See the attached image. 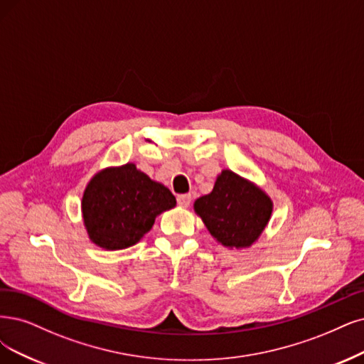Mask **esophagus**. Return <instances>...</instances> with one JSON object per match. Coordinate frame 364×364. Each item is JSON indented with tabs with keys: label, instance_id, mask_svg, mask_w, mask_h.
<instances>
[{
	"label": "esophagus",
	"instance_id": "obj_1",
	"mask_svg": "<svg viewBox=\"0 0 364 364\" xmlns=\"http://www.w3.org/2000/svg\"><path fill=\"white\" fill-rule=\"evenodd\" d=\"M177 203H178V205L183 207V208L189 207L191 203H192V195H178V196H177Z\"/></svg>",
	"mask_w": 364,
	"mask_h": 364
}]
</instances>
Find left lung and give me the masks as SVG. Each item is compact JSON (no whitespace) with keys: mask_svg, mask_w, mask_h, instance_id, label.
<instances>
[{"mask_svg":"<svg viewBox=\"0 0 364 364\" xmlns=\"http://www.w3.org/2000/svg\"><path fill=\"white\" fill-rule=\"evenodd\" d=\"M272 208L270 198L232 171H223L213 192L195 203L210 234L228 247H249L262 232Z\"/></svg>","mask_w":364,"mask_h":364,"instance_id":"8db88e82","label":"left lung"}]
</instances>
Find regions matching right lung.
I'll list each match as a JSON object with an SVG mask.
<instances>
[{
	"instance_id": "1",
	"label": "right lung",
	"mask_w": 364,
	"mask_h": 364,
	"mask_svg": "<svg viewBox=\"0 0 364 364\" xmlns=\"http://www.w3.org/2000/svg\"><path fill=\"white\" fill-rule=\"evenodd\" d=\"M177 200L164 184L133 164L99 172L84 192L82 214L92 243L118 250L133 246L151 230L161 211Z\"/></svg>"
}]
</instances>
